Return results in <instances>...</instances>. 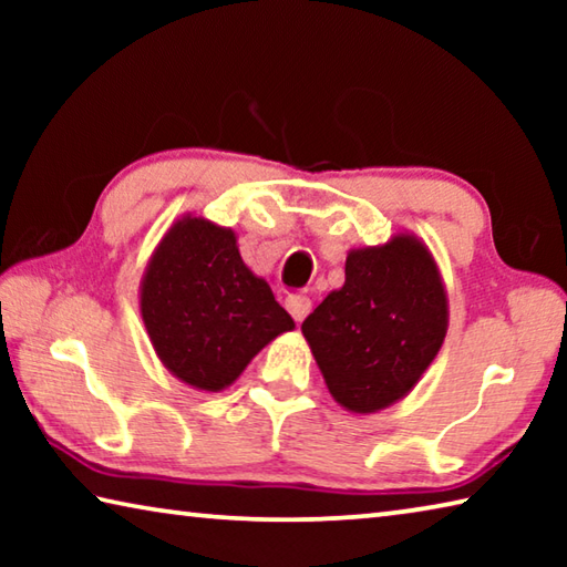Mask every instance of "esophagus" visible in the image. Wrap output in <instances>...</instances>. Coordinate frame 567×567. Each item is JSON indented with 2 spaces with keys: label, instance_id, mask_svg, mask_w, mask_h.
I'll list each match as a JSON object with an SVG mask.
<instances>
[{
  "label": "esophagus",
  "instance_id": "34e87169",
  "mask_svg": "<svg viewBox=\"0 0 567 567\" xmlns=\"http://www.w3.org/2000/svg\"><path fill=\"white\" fill-rule=\"evenodd\" d=\"M285 307L295 318V322H302L307 318V312L312 310V300L307 295H287Z\"/></svg>",
  "mask_w": 567,
  "mask_h": 567
}]
</instances>
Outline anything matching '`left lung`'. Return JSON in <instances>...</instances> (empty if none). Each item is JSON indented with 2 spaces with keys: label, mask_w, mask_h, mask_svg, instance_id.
<instances>
[{
  "label": "left lung",
  "mask_w": 567,
  "mask_h": 567,
  "mask_svg": "<svg viewBox=\"0 0 567 567\" xmlns=\"http://www.w3.org/2000/svg\"><path fill=\"white\" fill-rule=\"evenodd\" d=\"M447 292L430 247L412 233L354 247L344 285L302 322L330 395L354 415L395 405L417 385L447 334Z\"/></svg>",
  "instance_id": "left-lung-1"
}]
</instances>
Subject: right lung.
<instances>
[{"label": "right lung", "instance_id": "right-lung-1", "mask_svg": "<svg viewBox=\"0 0 567 567\" xmlns=\"http://www.w3.org/2000/svg\"><path fill=\"white\" fill-rule=\"evenodd\" d=\"M140 315L159 362L185 385H233L265 344L295 330L235 229L192 213L169 225L140 282Z\"/></svg>", "mask_w": 567, "mask_h": 567}]
</instances>
